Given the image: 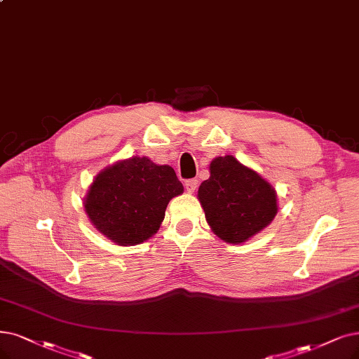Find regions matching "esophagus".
I'll return each mask as SVG.
<instances>
[{
    "instance_id": "esophagus-1",
    "label": "esophagus",
    "mask_w": 359,
    "mask_h": 359,
    "mask_svg": "<svg viewBox=\"0 0 359 359\" xmlns=\"http://www.w3.org/2000/svg\"><path fill=\"white\" fill-rule=\"evenodd\" d=\"M197 184H198V181L196 180V178H191V180H187L184 182V185H185V189H187V191L189 193H193L196 189H197Z\"/></svg>"
}]
</instances>
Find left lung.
Returning a JSON list of instances; mask_svg holds the SVG:
<instances>
[{
  "label": "left lung",
  "mask_w": 359,
  "mask_h": 359,
  "mask_svg": "<svg viewBox=\"0 0 359 359\" xmlns=\"http://www.w3.org/2000/svg\"><path fill=\"white\" fill-rule=\"evenodd\" d=\"M197 196L212 231L234 245L259 233L278 209L271 184L233 156L212 161L210 177L200 185Z\"/></svg>",
  "instance_id": "8db88e82"
}]
</instances>
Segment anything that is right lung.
I'll return each mask as SVG.
<instances>
[{
    "instance_id": "add662e5",
    "label": "right lung",
    "mask_w": 359,
    "mask_h": 359,
    "mask_svg": "<svg viewBox=\"0 0 359 359\" xmlns=\"http://www.w3.org/2000/svg\"><path fill=\"white\" fill-rule=\"evenodd\" d=\"M182 191L170 166L134 156L100 172L83 206L100 233L133 246L159 229L169 200Z\"/></svg>"
}]
</instances>
